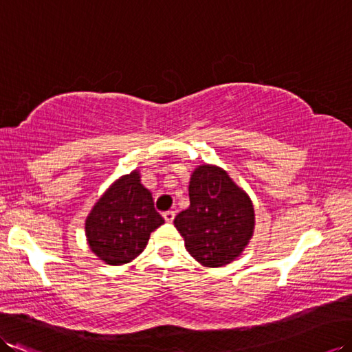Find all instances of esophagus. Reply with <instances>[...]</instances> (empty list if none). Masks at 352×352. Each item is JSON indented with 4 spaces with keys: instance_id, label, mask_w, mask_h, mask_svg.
I'll return each mask as SVG.
<instances>
[{
    "instance_id": "esophagus-1",
    "label": "esophagus",
    "mask_w": 352,
    "mask_h": 352,
    "mask_svg": "<svg viewBox=\"0 0 352 352\" xmlns=\"http://www.w3.org/2000/svg\"><path fill=\"white\" fill-rule=\"evenodd\" d=\"M175 215H176V213H175L173 210H167V212L162 213V217H164L166 222H173V219H175Z\"/></svg>"
}]
</instances>
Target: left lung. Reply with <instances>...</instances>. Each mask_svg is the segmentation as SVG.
<instances>
[{
  "label": "left lung",
  "instance_id": "8db88e82",
  "mask_svg": "<svg viewBox=\"0 0 352 352\" xmlns=\"http://www.w3.org/2000/svg\"><path fill=\"white\" fill-rule=\"evenodd\" d=\"M190 208L175 218L186 251L206 267L234 261L250 243L255 227L254 206L226 170L199 166L190 179Z\"/></svg>",
  "mask_w": 352,
  "mask_h": 352
}]
</instances>
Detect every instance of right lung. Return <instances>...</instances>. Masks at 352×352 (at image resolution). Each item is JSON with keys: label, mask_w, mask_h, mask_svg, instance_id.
<instances>
[{"label": "right lung", "mask_w": 352, "mask_h": 352, "mask_svg": "<svg viewBox=\"0 0 352 352\" xmlns=\"http://www.w3.org/2000/svg\"><path fill=\"white\" fill-rule=\"evenodd\" d=\"M164 224L137 170L119 177L94 204L85 222L91 251L106 264L130 263L143 252L151 233Z\"/></svg>", "instance_id": "right-lung-1"}]
</instances>
